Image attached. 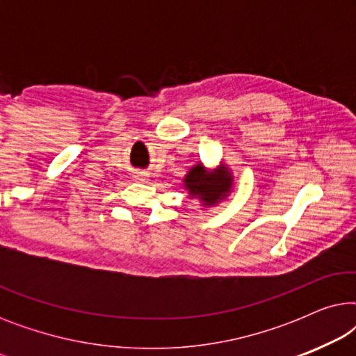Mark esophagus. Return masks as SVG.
Here are the masks:
<instances>
[{
	"label": "esophagus",
	"instance_id": "34e87169",
	"mask_svg": "<svg viewBox=\"0 0 356 356\" xmlns=\"http://www.w3.org/2000/svg\"><path fill=\"white\" fill-rule=\"evenodd\" d=\"M149 178V175L145 172H136L134 173V179L136 181H145V179Z\"/></svg>",
	"mask_w": 356,
	"mask_h": 356
}]
</instances>
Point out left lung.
Masks as SVG:
<instances>
[{"label":"left lung","instance_id":"8db88e82","mask_svg":"<svg viewBox=\"0 0 356 356\" xmlns=\"http://www.w3.org/2000/svg\"><path fill=\"white\" fill-rule=\"evenodd\" d=\"M183 188L188 191L189 197L199 199L202 207H213L232 193V170L223 162L216 170H209L206 165L199 162L184 175Z\"/></svg>","mask_w":356,"mask_h":356}]
</instances>
